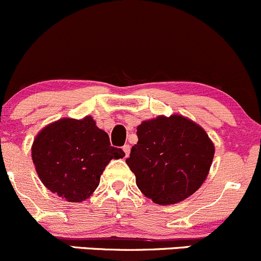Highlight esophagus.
Here are the masks:
<instances>
[{"label": "esophagus", "instance_id": "esophagus-1", "mask_svg": "<svg viewBox=\"0 0 261 261\" xmlns=\"http://www.w3.org/2000/svg\"><path fill=\"white\" fill-rule=\"evenodd\" d=\"M123 152H124L125 156L129 155V153H130V145H129V144H124V145H123Z\"/></svg>", "mask_w": 261, "mask_h": 261}]
</instances>
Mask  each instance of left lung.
Wrapping results in <instances>:
<instances>
[{
	"mask_svg": "<svg viewBox=\"0 0 261 261\" xmlns=\"http://www.w3.org/2000/svg\"><path fill=\"white\" fill-rule=\"evenodd\" d=\"M127 164L137 186L161 205L175 204L195 193L208 175L214 144L205 130L179 114L144 120Z\"/></svg>",
	"mask_w": 261,
	"mask_h": 261,
	"instance_id": "8db88e82",
	"label": "left lung"
}]
</instances>
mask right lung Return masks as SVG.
Segmentation results:
<instances>
[{
	"label": "right lung",
	"mask_w": 261,
	"mask_h": 261,
	"mask_svg": "<svg viewBox=\"0 0 261 261\" xmlns=\"http://www.w3.org/2000/svg\"><path fill=\"white\" fill-rule=\"evenodd\" d=\"M124 155L120 148L112 147L108 134L89 116L51 123L32 145V161L42 183L72 203L91 197L109 162Z\"/></svg>",
	"instance_id": "right-lung-1"
}]
</instances>
